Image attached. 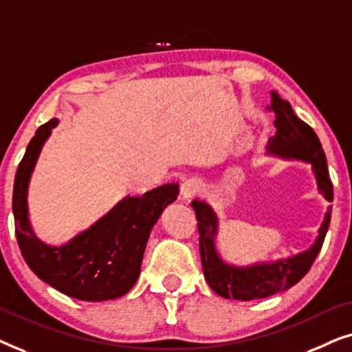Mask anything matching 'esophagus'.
I'll use <instances>...</instances> for the list:
<instances>
[{
  "label": "esophagus",
  "mask_w": 352,
  "mask_h": 352,
  "mask_svg": "<svg viewBox=\"0 0 352 352\" xmlns=\"http://www.w3.org/2000/svg\"><path fill=\"white\" fill-rule=\"evenodd\" d=\"M201 184L197 179H187L184 184L181 186V197L184 200H190L192 197L200 194Z\"/></svg>",
  "instance_id": "esophagus-1"
}]
</instances>
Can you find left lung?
Returning <instances> with one entry per match:
<instances>
[{
    "mask_svg": "<svg viewBox=\"0 0 352 352\" xmlns=\"http://www.w3.org/2000/svg\"><path fill=\"white\" fill-rule=\"evenodd\" d=\"M271 109L276 113L274 124H276L277 133L272 139H269L267 151L276 153V155L311 162L317 177L319 192L324 194L329 201L333 200V184H331L329 168H327L325 152L314 129L302 122L301 118H298L292 105L287 100L278 98L277 93H272ZM192 206H194L197 228H199L200 234L199 245L205 280L208 282L211 290L218 293L219 296L240 301L261 300V298L272 296L278 292L288 290L300 282L309 271L320 252L331 216V208H329L324 224L320 226L319 237L307 252L274 264L234 267L226 264L216 252L214 237L218 232V219H216L213 208L206 201L200 200L192 201Z\"/></svg>",
    "mask_w": 352,
    "mask_h": 352,
    "instance_id": "1",
    "label": "left lung"
}]
</instances>
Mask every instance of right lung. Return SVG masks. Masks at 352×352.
<instances>
[{"label": "right lung", "instance_id": "add662e5", "mask_svg": "<svg viewBox=\"0 0 352 352\" xmlns=\"http://www.w3.org/2000/svg\"><path fill=\"white\" fill-rule=\"evenodd\" d=\"M57 122L52 118L36 129L19 163L12 192L19 248L28 267L64 295L83 301L113 300L136 283L151 230L166 205L177 199L179 186L165 184L123 199L64 247L43 243L28 223L27 190L43 144Z\"/></svg>", "mask_w": 352, "mask_h": 352}]
</instances>
